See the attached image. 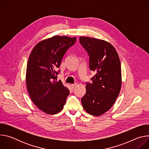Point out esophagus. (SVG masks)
I'll return each instance as SVG.
<instances>
[{
    "instance_id": "34e87169",
    "label": "esophagus",
    "mask_w": 149,
    "mask_h": 149,
    "mask_svg": "<svg viewBox=\"0 0 149 149\" xmlns=\"http://www.w3.org/2000/svg\"><path fill=\"white\" fill-rule=\"evenodd\" d=\"M77 86V84H72V85H71V87H72V89H74V88H75Z\"/></svg>"
}]
</instances>
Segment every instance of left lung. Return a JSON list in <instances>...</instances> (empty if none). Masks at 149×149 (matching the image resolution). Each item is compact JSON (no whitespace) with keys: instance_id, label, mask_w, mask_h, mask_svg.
Listing matches in <instances>:
<instances>
[{"instance_id":"1","label":"left lung","mask_w":149,"mask_h":149,"mask_svg":"<svg viewBox=\"0 0 149 149\" xmlns=\"http://www.w3.org/2000/svg\"><path fill=\"white\" fill-rule=\"evenodd\" d=\"M80 44L89 55L90 70L95 74L86 82V93L81 98L88 114L98 116L109 110L118 97L121 86L118 55L109 42L90 37H79Z\"/></svg>"}]
</instances>
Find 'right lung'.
<instances>
[{
	"mask_svg": "<svg viewBox=\"0 0 149 149\" xmlns=\"http://www.w3.org/2000/svg\"><path fill=\"white\" fill-rule=\"evenodd\" d=\"M76 37L54 36L42 40L32 49L28 59L26 82L30 97L36 107L48 114L59 113L65 104L69 90L57 81L58 69Z\"/></svg>",
	"mask_w": 149,
	"mask_h": 149,
	"instance_id": "add662e5",
	"label": "right lung"
}]
</instances>
